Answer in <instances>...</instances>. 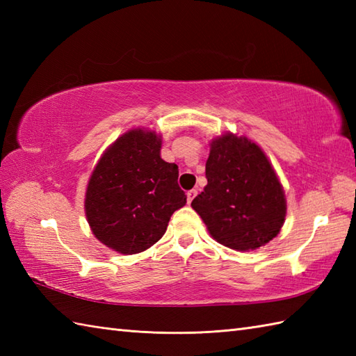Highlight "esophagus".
Here are the masks:
<instances>
[{
  "label": "esophagus",
  "instance_id": "esophagus-1",
  "mask_svg": "<svg viewBox=\"0 0 356 356\" xmlns=\"http://www.w3.org/2000/svg\"><path fill=\"white\" fill-rule=\"evenodd\" d=\"M195 195H197V190H190L186 193V199H188V203H191L193 202V199L195 197Z\"/></svg>",
  "mask_w": 356,
  "mask_h": 356
}]
</instances>
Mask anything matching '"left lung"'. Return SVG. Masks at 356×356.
<instances>
[{
    "mask_svg": "<svg viewBox=\"0 0 356 356\" xmlns=\"http://www.w3.org/2000/svg\"><path fill=\"white\" fill-rule=\"evenodd\" d=\"M208 185L191 203L211 237L236 251H254L277 237L286 217L283 186L263 149L245 136L211 142Z\"/></svg>",
    "mask_w": 356,
    "mask_h": 356,
    "instance_id": "left-lung-1",
    "label": "left lung"
}]
</instances>
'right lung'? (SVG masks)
<instances>
[{
    "label": "right lung",
    "mask_w": 356,
    "mask_h": 356,
    "mask_svg": "<svg viewBox=\"0 0 356 356\" xmlns=\"http://www.w3.org/2000/svg\"><path fill=\"white\" fill-rule=\"evenodd\" d=\"M161 147L156 131H127L105 149L88 180L87 222L97 240L120 254L153 246L186 203L177 165L163 161Z\"/></svg>",
    "instance_id": "1"
}]
</instances>
